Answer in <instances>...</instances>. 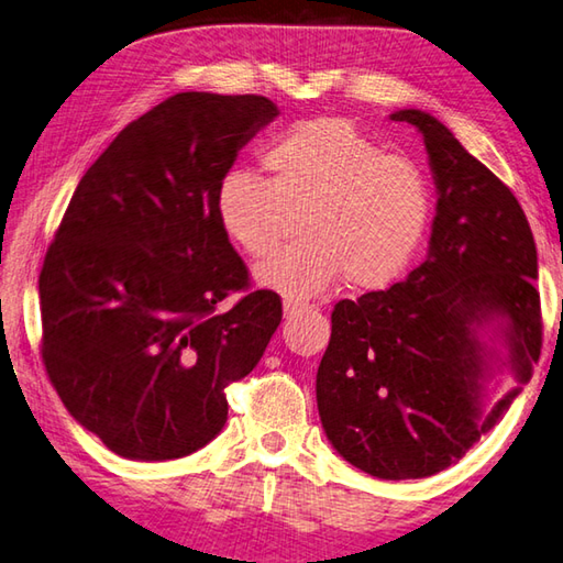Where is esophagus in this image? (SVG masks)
Returning a JSON list of instances; mask_svg holds the SVG:
<instances>
[{"label": "esophagus", "instance_id": "obj_1", "mask_svg": "<svg viewBox=\"0 0 563 563\" xmlns=\"http://www.w3.org/2000/svg\"><path fill=\"white\" fill-rule=\"evenodd\" d=\"M301 311H306V306H303V303H296V301H284V316H286V318H294V316H299Z\"/></svg>", "mask_w": 563, "mask_h": 563}]
</instances>
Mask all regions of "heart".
Instances as JSON below:
<instances>
[{"label":"heart","instance_id":"b5f03b06","mask_svg":"<svg viewBox=\"0 0 563 563\" xmlns=\"http://www.w3.org/2000/svg\"><path fill=\"white\" fill-rule=\"evenodd\" d=\"M264 181L230 172L216 194V218L250 260L277 250L299 216L303 242L254 272L262 289L301 301L345 277L369 291L395 282L427 238L433 194L419 164L385 154L353 124L316 117L284 130L262 152Z\"/></svg>","mask_w":563,"mask_h":563}]
</instances>
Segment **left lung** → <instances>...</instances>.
I'll return each instance as SVG.
<instances>
[{
	"label": "left lung",
	"mask_w": 563,
	"mask_h": 563,
	"mask_svg": "<svg viewBox=\"0 0 563 563\" xmlns=\"http://www.w3.org/2000/svg\"><path fill=\"white\" fill-rule=\"evenodd\" d=\"M389 117L417 126L427 144L439 196L429 252L405 282L335 303L316 401L347 463L411 481L459 463L510 409L542 353V309L534 238L512 190L437 117ZM485 327L504 341L505 358L482 341ZM500 366L516 387L485 410Z\"/></svg>",
	"instance_id": "obj_1"
}]
</instances>
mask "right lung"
<instances>
[{
    "label": "right lung",
    "mask_w": 563,
    "mask_h": 563,
    "mask_svg": "<svg viewBox=\"0 0 563 563\" xmlns=\"http://www.w3.org/2000/svg\"><path fill=\"white\" fill-rule=\"evenodd\" d=\"M279 114L262 95L178 92L114 136L73 194L38 277L41 357L70 417L130 461L203 449L282 299L216 218L238 152ZM246 296L232 310L217 303Z\"/></svg>",
    "instance_id": "1"
}]
</instances>
